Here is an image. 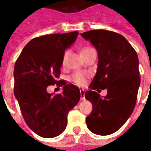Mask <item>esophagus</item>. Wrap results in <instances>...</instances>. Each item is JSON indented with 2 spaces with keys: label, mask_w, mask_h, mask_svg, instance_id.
Instances as JSON below:
<instances>
[{
  "label": "esophagus",
  "mask_w": 151,
  "mask_h": 151,
  "mask_svg": "<svg viewBox=\"0 0 151 151\" xmlns=\"http://www.w3.org/2000/svg\"><path fill=\"white\" fill-rule=\"evenodd\" d=\"M80 95H81V99L82 101H84L85 100V90H80Z\"/></svg>",
  "instance_id": "esophagus-1"
}]
</instances>
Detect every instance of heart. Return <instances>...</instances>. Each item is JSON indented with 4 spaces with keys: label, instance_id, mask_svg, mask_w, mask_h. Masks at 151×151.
Segmentation results:
<instances>
[{
    "label": "heart",
    "instance_id": "heart-1",
    "mask_svg": "<svg viewBox=\"0 0 151 151\" xmlns=\"http://www.w3.org/2000/svg\"><path fill=\"white\" fill-rule=\"evenodd\" d=\"M90 49H91V48H83L81 50V51H80V55H81V56H83V55H85L86 53L89 50H90ZM86 79H87V74L83 72H75L74 74L71 76V80L78 86L84 85L86 83Z\"/></svg>",
    "mask_w": 151,
    "mask_h": 151
}]
</instances>
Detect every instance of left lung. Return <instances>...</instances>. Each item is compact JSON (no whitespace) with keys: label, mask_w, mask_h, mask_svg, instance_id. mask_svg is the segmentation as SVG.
Segmentation results:
<instances>
[{"label":"left lung","mask_w":151,"mask_h":151,"mask_svg":"<svg viewBox=\"0 0 151 151\" xmlns=\"http://www.w3.org/2000/svg\"><path fill=\"white\" fill-rule=\"evenodd\" d=\"M81 36L94 46L98 55L96 73L90 90L85 93L93 105L86 125L94 134H112L125 123L136 105L140 85L138 56L127 40L117 32L90 30ZM99 88H106L107 95L101 97Z\"/></svg>","instance_id":"8db88e82"}]
</instances>
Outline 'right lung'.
<instances>
[{
  "label": "right lung",
  "instance_id": "obj_1",
  "mask_svg": "<svg viewBox=\"0 0 151 151\" xmlns=\"http://www.w3.org/2000/svg\"><path fill=\"white\" fill-rule=\"evenodd\" d=\"M78 35L75 31L31 40L14 65V96L28 126L43 138L56 137L65 131L68 113L81 96L79 88L72 84L64 85L63 91L58 95L46 91L48 85H63L57 79L65 51Z\"/></svg>",
  "mask_w": 151,
  "mask_h": 151
}]
</instances>
